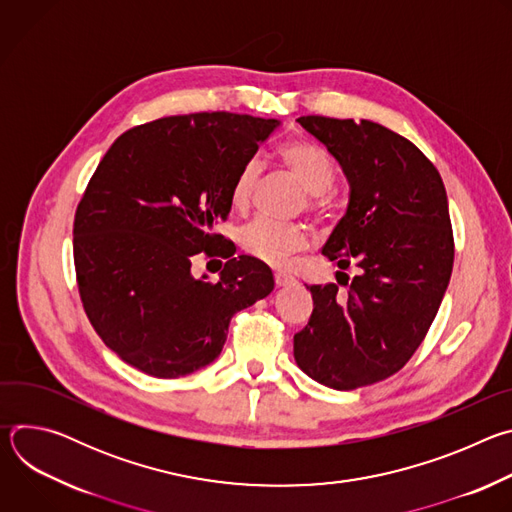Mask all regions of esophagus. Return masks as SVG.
Returning a JSON list of instances; mask_svg holds the SVG:
<instances>
[{
    "instance_id": "1",
    "label": "esophagus",
    "mask_w": 512,
    "mask_h": 512,
    "mask_svg": "<svg viewBox=\"0 0 512 512\" xmlns=\"http://www.w3.org/2000/svg\"><path fill=\"white\" fill-rule=\"evenodd\" d=\"M296 283V279L291 277V275H287V273H283V271H277L275 273V285L277 287H287V285H294Z\"/></svg>"
}]
</instances>
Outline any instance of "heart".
Wrapping results in <instances>:
<instances>
[{
	"instance_id": "obj_1",
	"label": "heart",
	"mask_w": 512,
	"mask_h": 512,
	"mask_svg": "<svg viewBox=\"0 0 512 512\" xmlns=\"http://www.w3.org/2000/svg\"><path fill=\"white\" fill-rule=\"evenodd\" d=\"M279 158L283 166L291 172L306 192L314 196L312 206L322 208L326 198L324 192L336 180V168L330 154L318 143L312 141H289L279 150ZM261 176V162L249 160L239 170L231 198L237 208H245L251 200V194ZM241 247L255 259L269 265H285L291 255L304 251L310 243L308 231L302 225L279 223L273 218L259 216L249 225H245L239 233Z\"/></svg>"
}]
</instances>
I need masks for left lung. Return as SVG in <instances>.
I'll return each mask as SVG.
<instances>
[{"label": "left lung", "mask_w": 512, "mask_h": 512, "mask_svg": "<svg viewBox=\"0 0 512 512\" xmlns=\"http://www.w3.org/2000/svg\"><path fill=\"white\" fill-rule=\"evenodd\" d=\"M298 123L326 145L350 186L322 253L360 273L350 281L344 273L348 294L336 283L308 287L314 312L294 336V356L314 381L352 391L403 369L440 310L454 265L448 196L435 166L379 123L320 115Z\"/></svg>", "instance_id": "obj_1"}]
</instances>
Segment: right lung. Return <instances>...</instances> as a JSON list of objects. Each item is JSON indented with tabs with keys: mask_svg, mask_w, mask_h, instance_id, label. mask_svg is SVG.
I'll return each instance as SVG.
<instances>
[{
	"mask_svg": "<svg viewBox=\"0 0 512 512\" xmlns=\"http://www.w3.org/2000/svg\"><path fill=\"white\" fill-rule=\"evenodd\" d=\"M281 125L235 113H192L115 139L75 216V267L101 340L137 371L178 379L221 354L231 318L273 291L271 269L229 253L216 283L192 257L221 243L245 162Z\"/></svg>",
	"mask_w": 512,
	"mask_h": 512,
	"instance_id": "add662e5",
	"label": "right lung"
}]
</instances>
